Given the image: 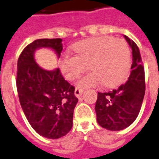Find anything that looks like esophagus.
<instances>
[{"label":"esophagus","mask_w":159,"mask_h":159,"mask_svg":"<svg viewBox=\"0 0 159 159\" xmlns=\"http://www.w3.org/2000/svg\"><path fill=\"white\" fill-rule=\"evenodd\" d=\"M83 89H77V88H76V89H75V92H74V93H75V96H76V98L81 97V95L83 94Z\"/></svg>","instance_id":"obj_1"}]
</instances>
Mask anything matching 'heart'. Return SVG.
I'll return each instance as SVG.
<instances>
[{"mask_svg": "<svg viewBox=\"0 0 159 159\" xmlns=\"http://www.w3.org/2000/svg\"><path fill=\"white\" fill-rule=\"evenodd\" d=\"M76 55L63 54L60 67L65 78L75 79L87 69L91 72L82 76L76 86L79 88L96 87L103 83L107 88L120 84L130 68V51L121 39L109 36L92 38L73 45Z\"/></svg>", "mask_w": 159, "mask_h": 159, "instance_id": "heart-1", "label": "heart"}]
</instances>
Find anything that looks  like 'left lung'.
Returning <instances> with one entry per match:
<instances>
[{
	"label": "left lung",
	"instance_id": "obj_1",
	"mask_svg": "<svg viewBox=\"0 0 159 159\" xmlns=\"http://www.w3.org/2000/svg\"><path fill=\"white\" fill-rule=\"evenodd\" d=\"M132 50L131 71L127 81L118 89L98 93L95 104L97 121L109 130H121L132 124L138 116L145 94V75L138 46L124 35Z\"/></svg>",
	"mask_w": 159,
	"mask_h": 159
}]
</instances>
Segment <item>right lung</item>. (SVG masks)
Here are the masks:
<instances>
[{"label": "right lung", "instance_id": "right-lung-1", "mask_svg": "<svg viewBox=\"0 0 159 159\" xmlns=\"http://www.w3.org/2000/svg\"><path fill=\"white\" fill-rule=\"evenodd\" d=\"M49 48L60 58L61 39H36L24 48L17 61V89L20 104L29 124L40 136L58 139L69 132L73 123L77 98L59 68L48 70L34 59L35 51Z\"/></svg>", "mask_w": 159, "mask_h": 159}]
</instances>
